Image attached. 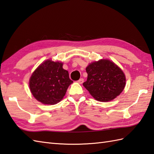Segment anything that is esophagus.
<instances>
[{
    "instance_id": "1",
    "label": "esophagus",
    "mask_w": 154,
    "mask_h": 154,
    "mask_svg": "<svg viewBox=\"0 0 154 154\" xmlns=\"http://www.w3.org/2000/svg\"><path fill=\"white\" fill-rule=\"evenodd\" d=\"M78 82L79 84H82L84 82V79L83 78H80V79L78 81Z\"/></svg>"
}]
</instances>
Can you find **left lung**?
I'll return each mask as SVG.
<instances>
[{
	"instance_id": "obj_1",
	"label": "left lung",
	"mask_w": 154,
	"mask_h": 154,
	"mask_svg": "<svg viewBox=\"0 0 154 154\" xmlns=\"http://www.w3.org/2000/svg\"><path fill=\"white\" fill-rule=\"evenodd\" d=\"M87 80L83 86L95 100L109 101L120 95L126 84L123 72L108 59L90 63L86 68Z\"/></svg>"
}]
</instances>
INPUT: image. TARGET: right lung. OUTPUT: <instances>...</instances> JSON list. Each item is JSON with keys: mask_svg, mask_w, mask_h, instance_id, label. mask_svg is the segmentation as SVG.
I'll return each instance as SVG.
<instances>
[{"mask_svg": "<svg viewBox=\"0 0 154 154\" xmlns=\"http://www.w3.org/2000/svg\"><path fill=\"white\" fill-rule=\"evenodd\" d=\"M63 64L47 60L37 68L29 79L33 97L41 103L54 105L62 100L68 86L73 82Z\"/></svg>", "mask_w": 154, "mask_h": 154, "instance_id": "1", "label": "right lung"}]
</instances>
